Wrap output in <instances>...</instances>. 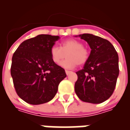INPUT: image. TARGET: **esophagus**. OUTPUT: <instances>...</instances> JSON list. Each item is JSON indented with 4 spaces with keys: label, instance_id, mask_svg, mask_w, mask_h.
<instances>
[{
    "label": "esophagus",
    "instance_id": "obj_1",
    "mask_svg": "<svg viewBox=\"0 0 130 130\" xmlns=\"http://www.w3.org/2000/svg\"><path fill=\"white\" fill-rule=\"evenodd\" d=\"M71 72H71V71H69V70H65V73H66V74H67V75H69V74H70Z\"/></svg>",
    "mask_w": 130,
    "mask_h": 130
}]
</instances>
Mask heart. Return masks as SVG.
Returning <instances> with one entry per match:
<instances>
[{"mask_svg": "<svg viewBox=\"0 0 130 130\" xmlns=\"http://www.w3.org/2000/svg\"><path fill=\"white\" fill-rule=\"evenodd\" d=\"M67 56V58L60 62V66L65 69H73L76 65H82L87 62L90 52L79 40L68 39L60 44V47L53 46L50 48L51 60L56 64H59Z\"/></svg>", "mask_w": 130, "mask_h": 130, "instance_id": "1", "label": "heart"}]
</instances>
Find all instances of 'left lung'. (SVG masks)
Instances as JSON below:
<instances>
[{
    "instance_id": "8db88e82",
    "label": "left lung",
    "mask_w": 130,
    "mask_h": 130,
    "mask_svg": "<svg viewBox=\"0 0 130 130\" xmlns=\"http://www.w3.org/2000/svg\"><path fill=\"white\" fill-rule=\"evenodd\" d=\"M91 48L84 68L76 72L74 90L85 102L100 104L108 100L114 91L119 74L118 56L111 43L92 34L79 35Z\"/></svg>"
}]
</instances>
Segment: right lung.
Here are the masks:
<instances>
[{"instance_id": "right-lung-1", "label": "right lung", "mask_w": 130, "mask_h": 130, "mask_svg": "<svg viewBox=\"0 0 130 130\" xmlns=\"http://www.w3.org/2000/svg\"><path fill=\"white\" fill-rule=\"evenodd\" d=\"M59 36L39 35L24 41L13 54L11 76L19 98L30 104H41L56 95L65 70L53 62L50 48Z\"/></svg>"}]
</instances>
